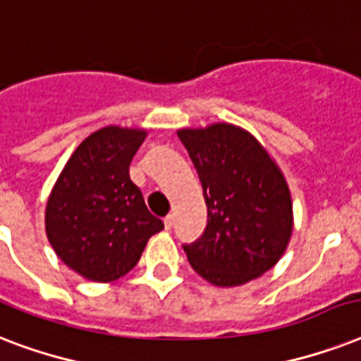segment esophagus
Wrapping results in <instances>:
<instances>
[{"instance_id": "obj_1", "label": "esophagus", "mask_w": 361, "mask_h": 361, "mask_svg": "<svg viewBox=\"0 0 361 361\" xmlns=\"http://www.w3.org/2000/svg\"><path fill=\"white\" fill-rule=\"evenodd\" d=\"M172 226H174V215H166V217H164V228L170 231Z\"/></svg>"}]
</instances>
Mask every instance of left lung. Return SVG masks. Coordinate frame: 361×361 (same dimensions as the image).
I'll use <instances>...</instances> for the list:
<instances>
[{
    "label": "left lung",
    "mask_w": 361,
    "mask_h": 361,
    "mask_svg": "<svg viewBox=\"0 0 361 361\" xmlns=\"http://www.w3.org/2000/svg\"><path fill=\"white\" fill-rule=\"evenodd\" d=\"M202 183L208 223L183 245L187 260L215 286L245 285L279 262L294 228L290 189L268 149L232 123L180 129Z\"/></svg>",
    "instance_id": "left-lung-1"
}]
</instances>
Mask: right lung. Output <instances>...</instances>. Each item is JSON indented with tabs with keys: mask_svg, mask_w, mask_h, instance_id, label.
<instances>
[{
	"mask_svg": "<svg viewBox=\"0 0 361 361\" xmlns=\"http://www.w3.org/2000/svg\"><path fill=\"white\" fill-rule=\"evenodd\" d=\"M146 135L118 125L95 130L54 183L44 214L48 241L84 279H120L140 260L147 240L164 228L129 178V164Z\"/></svg>",
	"mask_w": 361,
	"mask_h": 361,
	"instance_id": "right-lung-1",
	"label": "right lung"
}]
</instances>
